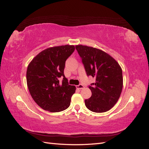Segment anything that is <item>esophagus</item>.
<instances>
[{
  "instance_id": "1",
  "label": "esophagus",
  "mask_w": 149,
  "mask_h": 149,
  "mask_svg": "<svg viewBox=\"0 0 149 149\" xmlns=\"http://www.w3.org/2000/svg\"><path fill=\"white\" fill-rule=\"evenodd\" d=\"M76 88L78 89H83L84 88V86L83 84H79L78 86H76Z\"/></svg>"
}]
</instances>
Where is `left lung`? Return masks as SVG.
<instances>
[{
  "mask_svg": "<svg viewBox=\"0 0 149 149\" xmlns=\"http://www.w3.org/2000/svg\"><path fill=\"white\" fill-rule=\"evenodd\" d=\"M88 76L96 78L89 86L92 95L84 101L88 109L94 112L110 110L118 102L123 86V71L113 58L100 49L76 45Z\"/></svg>",
  "mask_w": 149,
  "mask_h": 149,
  "instance_id": "8db88e82",
  "label": "left lung"
}]
</instances>
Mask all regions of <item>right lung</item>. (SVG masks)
<instances>
[{
  "instance_id": "1",
  "label": "right lung",
  "mask_w": 149,
  "mask_h": 149,
  "mask_svg": "<svg viewBox=\"0 0 149 149\" xmlns=\"http://www.w3.org/2000/svg\"><path fill=\"white\" fill-rule=\"evenodd\" d=\"M74 45L48 48L31 60L26 70V83L34 101L43 109L57 112L66 109L76 87L68 84L64 74L66 60ZM63 80L59 83V78Z\"/></svg>"
}]
</instances>
